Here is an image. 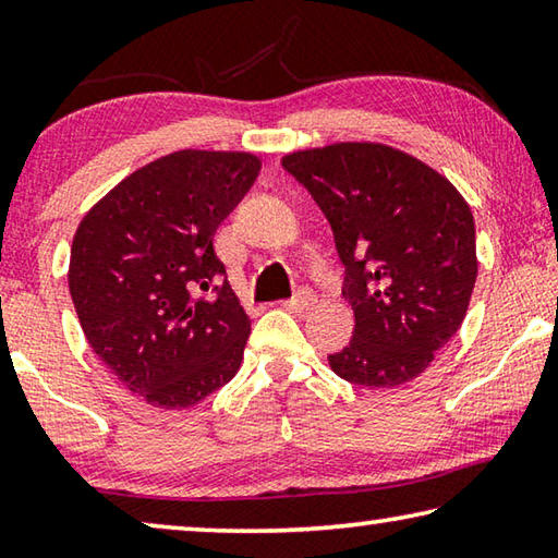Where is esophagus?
I'll return each mask as SVG.
<instances>
[{
  "mask_svg": "<svg viewBox=\"0 0 558 558\" xmlns=\"http://www.w3.org/2000/svg\"><path fill=\"white\" fill-rule=\"evenodd\" d=\"M317 295L310 288H302L295 298L282 302V307L290 310V313H307L310 307H315Z\"/></svg>",
  "mask_w": 558,
  "mask_h": 558,
  "instance_id": "obj_1",
  "label": "esophagus"
}]
</instances>
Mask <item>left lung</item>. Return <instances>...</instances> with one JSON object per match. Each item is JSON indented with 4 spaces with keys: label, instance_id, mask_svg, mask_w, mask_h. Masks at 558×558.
Wrapping results in <instances>:
<instances>
[{
    "label": "left lung",
    "instance_id": "8db88e82",
    "mask_svg": "<svg viewBox=\"0 0 558 558\" xmlns=\"http://www.w3.org/2000/svg\"><path fill=\"white\" fill-rule=\"evenodd\" d=\"M282 167L327 216L344 263L354 337L327 356L332 372L369 389L421 376L460 329L477 280L468 202L436 169L381 143L298 149Z\"/></svg>",
    "mask_w": 558,
    "mask_h": 558
}]
</instances>
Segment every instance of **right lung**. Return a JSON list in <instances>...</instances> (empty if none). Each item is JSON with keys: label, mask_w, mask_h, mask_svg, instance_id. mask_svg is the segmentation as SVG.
Wrapping results in <instances>:
<instances>
[{"label": "right lung", "mask_w": 558, "mask_h": 558, "mask_svg": "<svg viewBox=\"0 0 558 558\" xmlns=\"http://www.w3.org/2000/svg\"><path fill=\"white\" fill-rule=\"evenodd\" d=\"M258 172L251 153L179 149L122 179L75 229L69 290L83 335L155 409H192L239 372L251 319L219 282L214 233Z\"/></svg>", "instance_id": "1"}]
</instances>
